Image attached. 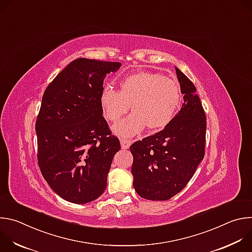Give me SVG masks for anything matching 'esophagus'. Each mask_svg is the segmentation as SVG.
Here are the masks:
<instances>
[{"label": "esophagus", "mask_w": 252, "mask_h": 252, "mask_svg": "<svg viewBox=\"0 0 252 252\" xmlns=\"http://www.w3.org/2000/svg\"><path fill=\"white\" fill-rule=\"evenodd\" d=\"M132 143L131 139H126V138H121V146L123 150H127L130 145Z\"/></svg>", "instance_id": "1"}]
</instances>
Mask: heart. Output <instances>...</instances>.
<instances>
[{
  "instance_id": "obj_1",
  "label": "heart",
  "mask_w": 252,
  "mask_h": 252,
  "mask_svg": "<svg viewBox=\"0 0 252 252\" xmlns=\"http://www.w3.org/2000/svg\"><path fill=\"white\" fill-rule=\"evenodd\" d=\"M183 101L182 89L175 79L147 70L121 80L119 92L105 86L99 95L102 116L112 123L120 121L130 105L132 113L113 127L123 137L136 135L146 126L153 130L167 126L181 111Z\"/></svg>"
}]
</instances>
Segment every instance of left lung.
Returning <instances> with one entry per match:
<instances>
[{
    "label": "left lung",
    "instance_id": "left-lung-1",
    "mask_svg": "<svg viewBox=\"0 0 252 252\" xmlns=\"http://www.w3.org/2000/svg\"><path fill=\"white\" fill-rule=\"evenodd\" d=\"M184 103L162 130L135 141L131 174L136 193L149 200H167L181 192L204 158L206 117L196 88L175 66Z\"/></svg>",
    "mask_w": 252,
    "mask_h": 252
}]
</instances>
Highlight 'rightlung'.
I'll use <instances>...</instances> for the list:
<instances>
[{
  "mask_svg": "<svg viewBox=\"0 0 252 252\" xmlns=\"http://www.w3.org/2000/svg\"><path fill=\"white\" fill-rule=\"evenodd\" d=\"M122 63L90 59L69 63L46 89L35 122L38 163L51 189L73 203L102 194L121 143L99 105L106 74Z\"/></svg>",
  "mask_w": 252,
  "mask_h": 252,
  "instance_id": "1",
  "label": "right lung"
}]
</instances>
